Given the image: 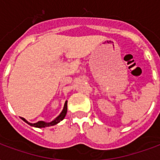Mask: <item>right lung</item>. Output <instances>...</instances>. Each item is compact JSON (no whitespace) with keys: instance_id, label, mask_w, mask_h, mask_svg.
<instances>
[{"instance_id":"obj_1","label":"right lung","mask_w":160,"mask_h":160,"mask_svg":"<svg viewBox=\"0 0 160 160\" xmlns=\"http://www.w3.org/2000/svg\"><path fill=\"white\" fill-rule=\"evenodd\" d=\"M66 113H67V101H65V105H64V109H63L62 112L60 114V115L56 117L53 121L50 122V123H46V122H44V121H38L37 123L32 124V123H29L26 119H24V118H22V117H21V118L22 120H24V121L26 122V123H27V124H28L29 125H31V126L36 127V128H45V127L53 126V125H55V124L60 123V122L61 121V120H63V119L65 117Z\"/></svg>"}]
</instances>
